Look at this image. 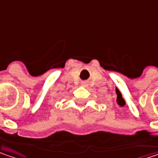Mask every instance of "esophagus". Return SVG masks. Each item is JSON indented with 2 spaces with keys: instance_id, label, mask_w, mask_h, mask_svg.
<instances>
[{
  "instance_id": "obj_1",
  "label": "esophagus",
  "mask_w": 158,
  "mask_h": 158,
  "mask_svg": "<svg viewBox=\"0 0 158 158\" xmlns=\"http://www.w3.org/2000/svg\"><path fill=\"white\" fill-rule=\"evenodd\" d=\"M86 85H87V84H86L85 82H83V83H82V85H83V86H85Z\"/></svg>"
}]
</instances>
